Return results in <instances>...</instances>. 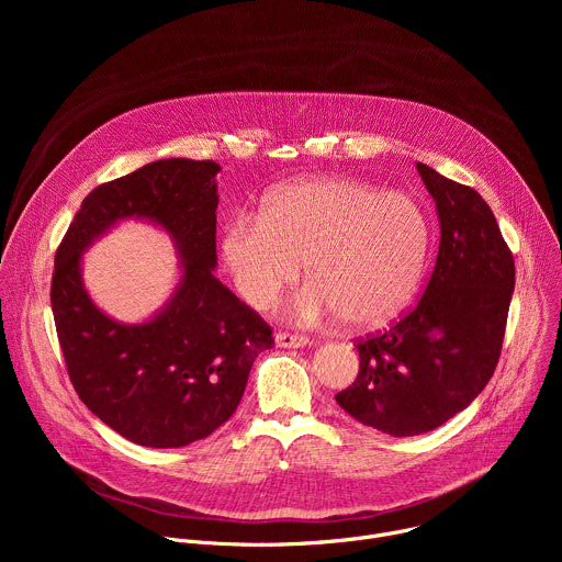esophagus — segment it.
Here are the masks:
<instances>
[{
    "instance_id": "obj_1",
    "label": "esophagus",
    "mask_w": 562,
    "mask_h": 562,
    "mask_svg": "<svg viewBox=\"0 0 562 562\" xmlns=\"http://www.w3.org/2000/svg\"><path fill=\"white\" fill-rule=\"evenodd\" d=\"M276 345H278V347H282V349H300V347L311 345V340H308V338H304V336H297V334L278 331V334H276Z\"/></svg>"
}]
</instances>
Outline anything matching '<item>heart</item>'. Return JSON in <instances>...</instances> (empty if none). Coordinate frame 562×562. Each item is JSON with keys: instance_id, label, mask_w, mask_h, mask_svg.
<instances>
[{"instance_id": "obj_1", "label": "heart", "mask_w": 562, "mask_h": 562, "mask_svg": "<svg viewBox=\"0 0 562 562\" xmlns=\"http://www.w3.org/2000/svg\"><path fill=\"white\" fill-rule=\"evenodd\" d=\"M434 245L427 209L409 193L356 178L291 182L267 195L260 220L233 215L220 237L237 293L267 308L297 280L286 304L293 323L345 317L351 329H378L416 300Z\"/></svg>"}]
</instances>
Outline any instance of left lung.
<instances>
[{"instance_id":"1","label":"left lung","mask_w":562,"mask_h":562,"mask_svg":"<svg viewBox=\"0 0 562 562\" xmlns=\"http://www.w3.org/2000/svg\"><path fill=\"white\" fill-rule=\"evenodd\" d=\"M436 202L440 247L412 313L362 340L360 371L336 403L395 438L434 431L467 409L498 364L514 258L490 204L473 189L416 165Z\"/></svg>"}]
</instances>
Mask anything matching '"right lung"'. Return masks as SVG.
Instances as JSON below:
<instances>
[{
  "instance_id": "obj_1",
  "label": "right lung",
  "mask_w": 562,
  "mask_h": 562,
  "mask_svg": "<svg viewBox=\"0 0 562 562\" xmlns=\"http://www.w3.org/2000/svg\"><path fill=\"white\" fill-rule=\"evenodd\" d=\"M220 171L211 159L169 157L93 189L55 256L50 306L70 382L104 425L142 447L211 436L273 347L265 319L213 276ZM128 218L165 229L181 260L172 295L142 324L104 314L81 278L83 254Z\"/></svg>"
}]
</instances>
